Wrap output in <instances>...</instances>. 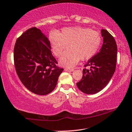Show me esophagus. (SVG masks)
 I'll list each match as a JSON object with an SVG mask.
<instances>
[{"mask_svg":"<svg viewBox=\"0 0 132 132\" xmlns=\"http://www.w3.org/2000/svg\"><path fill=\"white\" fill-rule=\"evenodd\" d=\"M74 70V69H69V68H64V71L66 72H71Z\"/></svg>","mask_w":132,"mask_h":132,"instance_id":"obj_1","label":"esophagus"}]
</instances>
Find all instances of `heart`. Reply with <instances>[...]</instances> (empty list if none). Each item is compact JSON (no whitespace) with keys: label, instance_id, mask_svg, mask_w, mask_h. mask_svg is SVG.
Segmentation results:
<instances>
[{"label":"heart","instance_id":"1","mask_svg":"<svg viewBox=\"0 0 132 132\" xmlns=\"http://www.w3.org/2000/svg\"><path fill=\"white\" fill-rule=\"evenodd\" d=\"M51 48L55 56L60 57V64L67 68L77 64L80 59L86 60L93 56L101 44V37L96 31L82 27L64 28L59 34L49 36Z\"/></svg>","mask_w":132,"mask_h":132}]
</instances>
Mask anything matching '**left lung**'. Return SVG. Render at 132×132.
Returning a JSON list of instances; mask_svg holds the SVG:
<instances>
[{
	"instance_id": "8db88e82",
	"label": "left lung",
	"mask_w": 132,
	"mask_h": 132,
	"mask_svg": "<svg viewBox=\"0 0 132 132\" xmlns=\"http://www.w3.org/2000/svg\"><path fill=\"white\" fill-rule=\"evenodd\" d=\"M103 39L100 52L88 60L77 86L86 94H95L105 87L112 78L116 66L117 47L115 39L107 30L101 29Z\"/></svg>"
}]
</instances>
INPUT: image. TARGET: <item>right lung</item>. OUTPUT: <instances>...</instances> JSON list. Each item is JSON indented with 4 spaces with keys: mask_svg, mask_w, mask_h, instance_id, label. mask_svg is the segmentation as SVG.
I'll use <instances>...</instances> for the list:
<instances>
[{
    "mask_svg": "<svg viewBox=\"0 0 132 132\" xmlns=\"http://www.w3.org/2000/svg\"><path fill=\"white\" fill-rule=\"evenodd\" d=\"M50 41L37 28H31L16 41L14 63L17 75L26 88L45 95L55 89L63 68L56 66Z\"/></svg>",
    "mask_w": 132,
    "mask_h": 132,
    "instance_id": "add662e5",
    "label": "right lung"
}]
</instances>
